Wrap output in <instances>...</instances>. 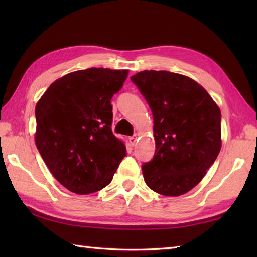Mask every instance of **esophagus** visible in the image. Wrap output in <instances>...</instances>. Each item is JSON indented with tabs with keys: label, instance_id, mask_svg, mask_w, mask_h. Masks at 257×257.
<instances>
[{
	"label": "esophagus",
	"instance_id": "obj_1",
	"mask_svg": "<svg viewBox=\"0 0 257 257\" xmlns=\"http://www.w3.org/2000/svg\"><path fill=\"white\" fill-rule=\"evenodd\" d=\"M137 138H138V137H137V136H136V135L133 136V137H129V143H130V145H132L133 147L136 146V144H137V141H138Z\"/></svg>",
	"mask_w": 257,
	"mask_h": 257
}]
</instances>
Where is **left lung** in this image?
<instances>
[{
  "label": "left lung",
  "mask_w": 257,
  "mask_h": 257,
  "mask_svg": "<svg viewBox=\"0 0 257 257\" xmlns=\"http://www.w3.org/2000/svg\"><path fill=\"white\" fill-rule=\"evenodd\" d=\"M154 116L155 156L141 167L147 185L179 196L198 184L221 150V111L187 76L144 70L130 77Z\"/></svg>",
  "instance_id": "obj_1"
}]
</instances>
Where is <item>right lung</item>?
I'll return each instance as SVG.
<instances>
[{"label":"right lung","instance_id":"right-lung-1","mask_svg":"<svg viewBox=\"0 0 257 257\" xmlns=\"http://www.w3.org/2000/svg\"><path fill=\"white\" fill-rule=\"evenodd\" d=\"M128 70L88 68L54 81L35 108V144L57 181L77 194L111 182L125 154L111 130V98Z\"/></svg>","mask_w":257,"mask_h":257}]
</instances>
